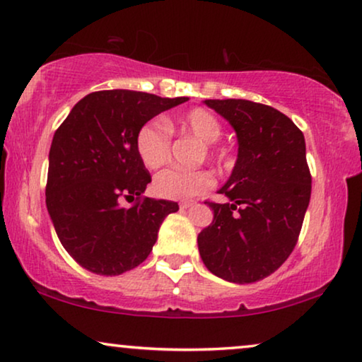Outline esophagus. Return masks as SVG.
I'll list each match as a JSON object with an SVG mask.
<instances>
[{
	"label": "esophagus",
	"mask_w": 362,
	"mask_h": 362,
	"mask_svg": "<svg viewBox=\"0 0 362 362\" xmlns=\"http://www.w3.org/2000/svg\"><path fill=\"white\" fill-rule=\"evenodd\" d=\"M192 206H197L195 200H187L180 203V208H183V210H187V208H192Z\"/></svg>",
	"instance_id": "34e87169"
}]
</instances>
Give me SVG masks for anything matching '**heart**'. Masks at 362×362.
Listing matches in <instances>:
<instances>
[{"label":"heart","mask_w":362,"mask_h":362,"mask_svg":"<svg viewBox=\"0 0 362 362\" xmlns=\"http://www.w3.org/2000/svg\"><path fill=\"white\" fill-rule=\"evenodd\" d=\"M170 131H180L202 142L206 156H213L211 144L221 136V123L211 111L193 108L177 119H152L142 124L136 134V151L147 169H159L169 160ZM215 179L206 170L167 169L156 175L152 190L165 200H188L208 190Z\"/></svg>","instance_id":"heart-1"}]
</instances>
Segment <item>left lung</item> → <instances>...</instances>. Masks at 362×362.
<instances>
[{
    "label": "left lung",
    "instance_id": "8db88e82",
    "mask_svg": "<svg viewBox=\"0 0 362 362\" xmlns=\"http://www.w3.org/2000/svg\"><path fill=\"white\" fill-rule=\"evenodd\" d=\"M230 121L238 160L220 193L228 203L205 202L213 223L198 234L208 271L234 284L276 272L292 254L312 195L305 137L272 106L249 100H205Z\"/></svg>",
    "mask_w": 362,
    "mask_h": 362
}]
</instances>
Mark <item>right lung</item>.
<instances>
[{"instance_id":"obj_1","label":"right lung","mask_w":362,"mask_h":362,"mask_svg":"<svg viewBox=\"0 0 362 362\" xmlns=\"http://www.w3.org/2000/svg\"><path fill=\"white\" fill-rule=\"evenodd\" d=\"M131 90L81 98L55 131L45 205L70 256L98 276H119L146 261L177 202L142 197L151 174L136 151L142 124L187 101ZM123 199L134 201L129 209Z\"/></svg>"}]
</instances>
